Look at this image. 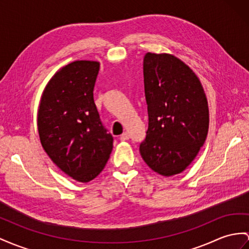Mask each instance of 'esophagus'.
I'll return each instance as SVG.
<instances>
[{"label": "esophagus", "instance_id": "34e87169", "mask_svg": "<svg viewBox=\"0 0 249 249\" xmlns=\"http://www.w3.org/2000/svg\"><path fill=\"white\" fill-rule=\"evenodd\" d=\"M121 141H127V140H129V135L127 132H124V133H122V135L120 136V138H119Z\"/></svg>", "mask_w": 249, "mask_h": 249}]
</instances>
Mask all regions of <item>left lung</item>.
Segmentation results:
<instances>
[{"mask_svg": "<svg viewBox=\"0 0 249 249\" xmlns=\"http://www.w3.org/2000/svg\"><path fill=\"white\" fill-rule=\"evenodd\" d=\"M143 73L148 129L140 144V154L159 175L181 174L207 137L205 91L196 74L173 54L147 53Z\"/></svg>", "mask_w": 249, "mask_h": 249, "instance_id": "1", "label": "left lung"}]
</instances>
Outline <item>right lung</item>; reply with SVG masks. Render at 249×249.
<instances>
[{
    "label": "right lung",
    "instance_id": "obj_1",
    "mask_svg": "<svg viewBox=\"0 0 249 249\" xmlns=\"http://www.w3.org/2000/svg\"><path fill=\"white\" fill-rule=\"evenodd\" d=\"M99 70L97 61L63 66L44 88L37 109L44 150L63 173L82 183L100 175L113 147L93 100Z\"/></svg>",
    "mask_w": 249,
    "mask_h": 249
}]
</instances>
